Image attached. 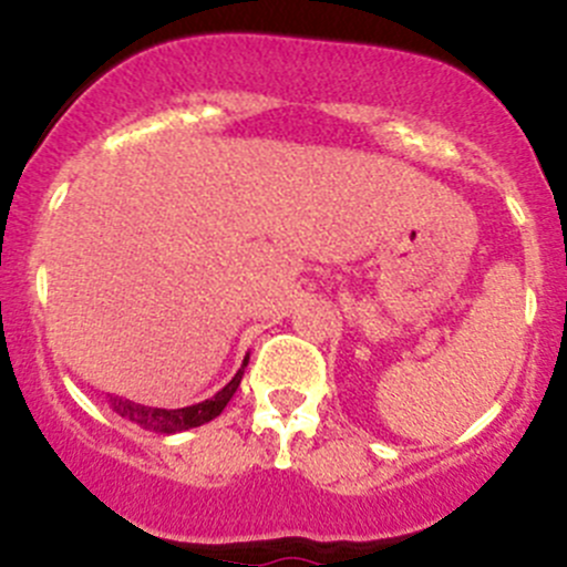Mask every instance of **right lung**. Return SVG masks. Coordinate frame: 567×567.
Listing matches in <instances>:
<instances>
[{"label": "right lung", "mask_w": 567, "mask_h": 567, "mask_svg": "<svg viewBox=\"0 0 567 567\" xmlns=\"http://www.w3.org/2000/svg\"><path fill=\"white\" fill-rule=\"evenodd\" d=\"M247 364H249V353H247V357H244L241 370H238V373L233 375L230 384L221 386V390L216 392L214 398L203 400V403L186 405V409H153V405L131 403V400L112 398V394H109V403H112L114 414L125 416V420H131V422H134V425L145 427V431L181 433V431H188V427L205 425V422L216 420V416H219L221 411H225V405L230 403V398H233V394H236L238 384H241L244 370H247Z\"/></svg>", "instance_id": "add662e5"}]
</instances>
